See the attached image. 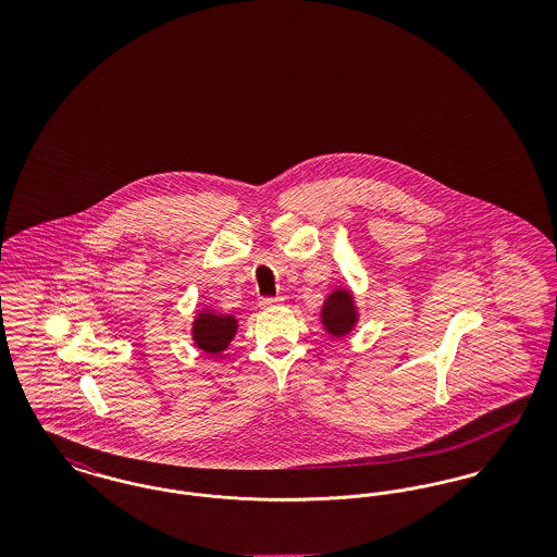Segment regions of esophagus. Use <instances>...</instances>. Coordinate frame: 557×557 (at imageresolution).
Instances as JSON below:
<instances>
[{"instance_id":"esophagus-1","label":"esophagus","mask_w":557,"mask_h":557,"mask_svg":"<svg viewBox=\"0 0 557 557\" xmlns=\"http://www.w3.org/2000/svg\"><path fill=\"white\" fill-rule=\"evenodd\" d=\"M263 309H269V307H280V305H284V298L282 296H267V298H261V302H259Z\"/></svg>"}]
</instances>
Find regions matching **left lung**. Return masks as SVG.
<instances>
[{
	"instance_id": "8db88e82",
	"label": "left lung",
	"mask_w": 557,
	"mask_h": 557,
	"mask_svg": "<svg viewBox=\"0 0 557 557\" xmlns=\"http://www.w3.org/2000/svg\"><path fill=\"white\" fill-rule=\"evenodd\" d=\"M321 321L325 325V330L332 334V336H345L355 321H357V309H355V302H352V294L345 290H334L323 302V309H321Z\"/></svg>"
}]
</instances>
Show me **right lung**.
<instances>
[{"label":"right lung","instance_id":"1","mask_svg":"<svg viewBox=\"0 0 557 557\" xmlns=\"http://www.w3.org/2000/svg\"><path fill=\"white\" fill-rule=\"evenodd\" d=\"M236 323L238 321L232 315H219L212 311H202L194 321V330H191L194 343L205 352L216 355V352L225 350L230 341L234 338V334L238 330Z\"/></svg>","mask_w":557,"mask_h":557}]
</instances>
